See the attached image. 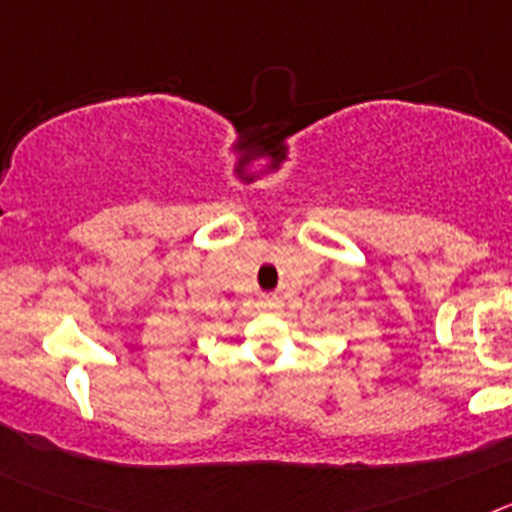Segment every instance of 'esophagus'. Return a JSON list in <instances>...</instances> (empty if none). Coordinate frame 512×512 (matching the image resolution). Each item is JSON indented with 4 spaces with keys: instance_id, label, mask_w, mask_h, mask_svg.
I'll return each instance as SVG.
<instances>
[{
    "instance_id": "esophagus-1",
    "label": "esophagus",
    "mask_w": 512,
    "mask_h": 512,
    "mask_svg": "<svg viewBox=\"0 0 512 512\" xmlns=\"http://www.w3.org/2000/svg\"><path fill=\"white\" fill-rule=\"evenodd\" d=\"M261 310L266 312H277L279 307H282V302H279V297H261Z\"/></svg>"
}]
</instances>
